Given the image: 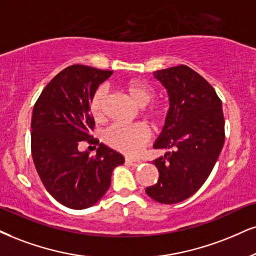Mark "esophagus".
Returning <instances> with one entry per match:
<instances>
[{
  "label": "esophagus",
  "mask_w": 256,
  "mask_h": 256,
  "mask_svg": "<svg viewBox=\"0 0 256 256\" xmlns=\"http://www.w3.org/2000/svg\"><path fill=\"white\" fill-rule=\"evenodd\" d=\"M142 162L141 160L138 159H132V158H126V164H128V165L133 166V167H138L140 164Z\"/></svg>",
  "instance_id": "obj_1"
}]
</instances>
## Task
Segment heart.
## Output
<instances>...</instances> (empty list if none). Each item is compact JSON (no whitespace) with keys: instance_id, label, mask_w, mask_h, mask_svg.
Returning a JSON list of instances; mask_svg holds the SVG:
<instances>
[{"instance_id":"b5f03b06","label":"heart","mask_w":256,"mask_h":256,"mask_svg":"<svg viewBox=\"0 0 256 256\" xmlns=\"http://www.w3.org/2000/svg\"><path fill=\"white\" fill-rule=\"evenodd\" d=\"M122 90L138 106H144L153 98L154 90L142 80H130L122 85ZM106 98V89L100 86L94 91L90 102L91 115L94 120H100L103 115V106ZM144 115L153 124H159L166 115V108L160 103H153L146 106ZM150 133L144 124L123 126L114 124L104 133V140L110 147L126 154H138L148 142Z\"/></svg>"}]
</instances>
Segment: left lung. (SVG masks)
<instances>
[{
  "label": "left lung",
  "instance_id": "left-lung-1",
  "mask_svg": "<svg viewBox=\"0 0 256 256\" xmlns=\"http://www.w3.org/2000/svg\"><path fill=\"white\" fill-rule=\"evenodd\" d=\"M167 90L170 109L153 147L159 180L146 188L158 203L176 204L200 188L224 144V116L215 89L188 66L153 72Z\"/></svg>",
  "mask_w": 256,
  "mask_h": 256
}]
</instances>
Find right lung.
Instances as JSON below:
<instances>
[{
    "instance_id": "1",
    "label": "right lung",
    "mask_w": 256,
    "mask_h": 256,
    "mask_svg": "<svg viewBox=\"0 0 256 256\" xmlns=\"http://www.w3.org/2000/svg\"><path fill=\"white\" fill-rule=\"evenodd\" d=\"M112 74L85 65L59 72L40 94L32 115V156L46 190L70 209L92 206L106 194L121 153L100 144L96 156L78 146L91 138L94 121L90 102L100 84Z\"/></svg>"
}]
</instances>
